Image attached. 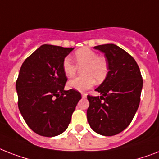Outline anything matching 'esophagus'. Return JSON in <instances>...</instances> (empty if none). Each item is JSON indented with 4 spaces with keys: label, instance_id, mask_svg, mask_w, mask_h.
Wrapping results in <instances>:
<instances>
[{
    "label": "esophagus",
    "instance_id": "1",
    "mask_svg": "<svg viewBox=\"0 0 159 159\" xmlns=\"http://www.w3.org/2000/svg\"><path fill=\"white\" fill-rule=\"evenodd\" d=\"M82 98H86L87 97V94L86 93H82Z\"/></svg>",
    "mask_w": 159,
    "mask_h": 159
}]
</instances>
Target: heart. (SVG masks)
<instances>
[{
    "label": "heart",
    "instance_id": "1",
    "mask_svg": "<svg viewBox=\"0 0 159 159\" xmlns=\"http://www.w3.org/2000/svg\"><path fill=\"white\" fill-rule=\"evenodd\" d=\"M75 62L78 67H82V73L84 76L76 77L67 82L69 89L84 92L94 85L95 80L101 83L106 78L108 72V65L104 57H98L96 52L88 48H82L75 53ZM72 62L69 57H66L62 62V71L68 78L74 77L77 67Z\"/></svg>",
    "mask_w": 159,
    "mask_h": 159
}]
</instances>
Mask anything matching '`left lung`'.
Returning a JSON list of instances; mask_svg holds the SVG:
<instances>
[{
  "instance_id": "8db88e82",
  "label": "left lung",
  "mask_w": 159,
  "mask_h": 159,
  "mask_svg": "<svg viewBox=\"0 0 159 159\" xmlns=\"http://www.w3.org/2000/svg\"><path fill=\"white\" fill-rule=\"evenodd\" d=\"M105 54L109 72L96 91L101 97L87 96V121L101 135L112 136L131 123L140 102L143 79L137 62L119 46H95Z\"/></svg>"
}]
</instances>
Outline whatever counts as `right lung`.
Returning a JSON list of instances; mask_svg holds the SVG:
<instances>
[{
    "instance_id": "1",
    "label": "right lung",
    "mask_w": 159,
    "mask_h": 159,
    "mask_svg": "<svg viewBox=\"0 0 159 159\" xmlns=\"http://www.w3.org/2000/svg\"><path fill=\"white\" fill-rule=\"evenodd\" d=\"M73 49L43 44L20 67L16 84L19 110L29 127L39 135L63 133L82 98L75 90H64L67 78L62 62Z\"/></svg>"
}]
</instances>
